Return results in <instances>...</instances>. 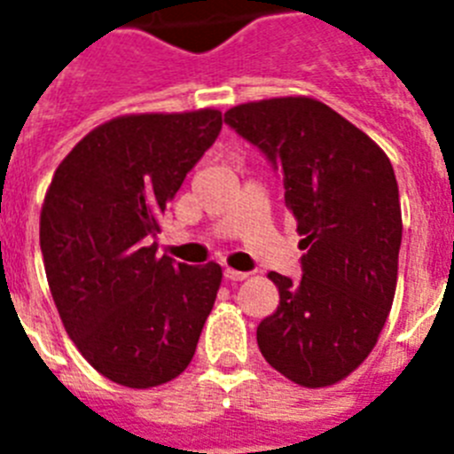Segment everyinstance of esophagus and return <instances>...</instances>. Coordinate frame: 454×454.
I'll use <instances>...</instances> for the list:
<instances>
[{"label": "esophagus", "instance_id": "esophagus-1", "mask_svg": "<svg viewBox=\"0 0 454 454\" xmlns=\"http://www.w3.org/2000/svg\"><path fill=\"white\" fill-rule=\"evenodd\" d=\"M224 279H230V282H243V279H247V272L234 270V268H224Z\"/></svg>", "mask_w": 454, "mask_h": 454}]
</instances>
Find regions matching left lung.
Here are the masks:
<instances>
[{
  "instance_id": "left-lung-1",
  "label": "left lung",
  "mask_w": 454,
  "mask_h": 454,
  "mask_svg": "<svg viewBox=\"0 0 454 454\" xmlns=\"http://www.w3.org/2000/svg\"><path fill=\"white\" fill-rule=\"evenodd\" d=\"M224 122L282 172L298 220L302 279L268 272L279 307L256 327L275 371L332 387L364 364L391 311L403 214L395 172L375 140L314 98L230 108Z\"/></svg>"
}]
</instances>
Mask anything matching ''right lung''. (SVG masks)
<instances>
[{
    "instance_id": "obj_1",
    "label": "right lung",
    "mask_w": 454,
    "mask_h": 454,
    "mask_svg": "<svg viewBox=\"0 0 454 454\" xmlns=\"http://www.w3.org/2000/svg\"><path fill=\"white\" fill-rule=\"evenodd\" d=\"M223 114L120 115L83 136L56 168L40 211L47 284L67 336L111 382L152 388L191 364L223 268L156 256L147 239Z\"/></svg>"
}]
</instances>
